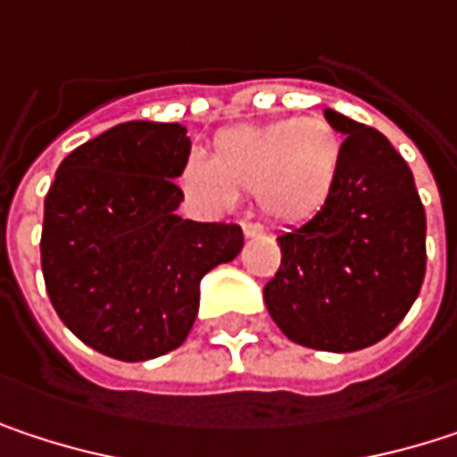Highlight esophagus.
Returning <instances> with one entry per match:
<instances>
[{
    "label": "esophagus",
    "instance_id": "obj_1",
    "mask_svg": "<svg viewBox=\"0 0 457 457\" xmlns=\"http://www.w3.org/2000/svg\"><path fill=\"white\" fill-rule=\"evenodd\" d=\"M243 235L245 237H262V235H267V229L262 225H253V222H243Z\"/></svg>",
    "mask_w": 457,
    "mask_h": 457
}]
</instances>
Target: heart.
I'll return each instance as SVG.
<instances>
[{
    "label": "heart",
    "instance_id": "b5f03b06",
    "mask_svg": "<svg viewBox=\"0 0 457 457\" xmlns=\"http://www.w3.org/2000/svg\"><path fill=\"white\" fill-rule=\"evenodd\" d=\"M344 161L336 127L320 116L232 127L214 139L212 158L193 150L179 171L185 195L204 212H228L253 195L280 225L307 222L330 201Z\"/></svg>",
    "mask_w": 457,
    "mask_h": 457
}]
</instances>
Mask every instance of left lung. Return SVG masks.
Listing matches in <instances>:
<instances>
[{
	"label": "left lung",
	"instance_id": "left-lung-1",
	"mask_svg": "<svg viewBox=\"0 0 457 457\" xmlns=\"http://www.w3.org/2000/svg\"><path fill=\"white\" fill-rule=\"evenodd\" d=\"M344 139L330 201L278 237L280 270L264 304L296 344L357 352L386 338L408 315L426 275V212L411 166L381 132L336 111Z\"/></svg>",
	"mask_w": 457,
	"mask_h": 457
}]
</instances>
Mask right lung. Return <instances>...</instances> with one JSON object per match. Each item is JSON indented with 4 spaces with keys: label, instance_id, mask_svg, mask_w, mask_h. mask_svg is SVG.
Returning a JSON list of instances; mask_svg holds the SVG:
<instances>
[{
    "label": "right lung",
    "instance_id": "obj_1",
    "mask_svg": "<svg viewBox=\"0 0 457 457\" xmlns=\"http://www.w3.org/2000/svg\"><path fill=\"white\" fill-rule=\"evenodd\" d=\"M187 155L185 127L127 121L57 166L42 228L46 294L100 354L139 362L177 349L198 315L201 278L243 248L237 225L177 214Z\"/></svg>",
    "mask_w": 457,
    "mask_h": 457
}]
</instances>
